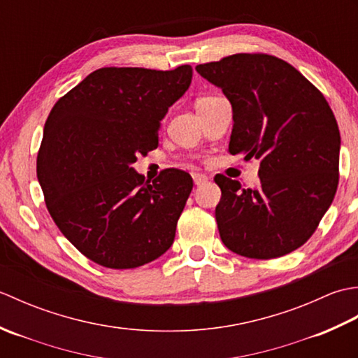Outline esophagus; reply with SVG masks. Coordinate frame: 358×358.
<instances>
[{
  "label": "esophagus",
  "mask_w": 358,
  "mask_h": 358,
  "mask_svg": "<svg viewBox=\"0 0 358 358\" xmlns=\"http://www.w3.org/2000/svg\"><path fill=\"white\" fill-rule=\"evenodd\" d=\"M192 178H194V183L196 185V186H200V185H204L206 183V181L209 180L206 175H203V173H192Z\"/></svg>",
  "instance_id": "1"
}]
</instances>
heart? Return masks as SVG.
<instances>
[{
    "instance_id": "obj_1",
    "label": "heart",
    "mask_w": 358,
    "mask_h": 358,
    "mask_svg": "<svg viewBox=\"0 0 358 358\" xmlns=\"http://www.w3.org/2000/svg\"><path fill=\"white\" fill-rule=\"evenodd\" d=\"M208 98H210V96H201V98H199V100H196V103H200V101H204V100H208Z\"/></svg>"
}]
</instances>
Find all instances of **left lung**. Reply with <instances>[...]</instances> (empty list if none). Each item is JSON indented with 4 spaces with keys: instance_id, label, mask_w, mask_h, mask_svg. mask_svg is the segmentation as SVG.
<instances>
[{
    "instance_id": "1",
    "label": "left lung",
    "mask_w": 358,
    "mask_h": 358,
    "mask_svg": "<svg viewBox=\"0 0 358 358\" xmlns=\"http://www.w3.org/2000/svg\"><path fill=\"white\" fill-rule=\"evenodd\" d=\"M195 71L231 101V154L260 162L254 189L215 177L224 246L258 260L299 249L338 186L340 132L328 101L295 67L264 53H235Z\"/></svg>"
}]
</instances>
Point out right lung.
I'll list each match as a JSON object with an SVG mask.
<instances>
[{
  "instance_id": "obj_1",
  "label": "right lung",
  "mask_w": 358,
  "mask_h": 358,
  "mask_svg": "<svg viewBox=\"0 0 358 358\" xmlns=\"http://www.w3.org/2000/svg\"><path fill=\"white\" fill-rule=\"evenodd\" d=\"M192 67H103L53 106L36 177L58 229L104 268L134 269L172 246L192 191L185 171L149 183L132 163L158 146L167 109L185 95Z\"/></svg>"
}]
</instances>
